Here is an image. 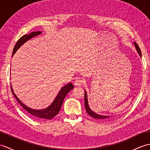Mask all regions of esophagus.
<instances>
[{
  "label": "esophagus",
  "instance_id": "obj_1",
  "mask_svg": "<svg viewBox=\"0 0 150 150\" xmlns=\"http://www.w3.org/2000/svg\"><path fill=\"white\" fill-rule=\"evenodd\" d=\"M83 84V80H82L81 78H77L74 81V84L75 86H81Z\"/></svg>",
  "mask_w": 150,
  "mask_h": 150
}]
</instances>
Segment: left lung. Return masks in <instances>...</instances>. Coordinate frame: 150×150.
Here are the masks:
<instances>
[{
  "mask_svg": "<svg viewBox=\"0 0 150 150\" xmlns=\"http://www.w3.org/2000/svg\"><path fill=\"white\" fill-rule=\"evenodd\" d=\"M134 45L135 46V48L137 51V52L139 53L140 57H141V49H140L139 46H138V44H137L136 42H134ZM84 105H85V108H86V110L87 113L90 115L91 117H92L93 118L95 119H98V120H103V121H107L109 120L110 118L111 117V116H106V115H101L99 114H97L96 113L93 112V111H92L90 106H89L88 105V97H87V93H86V91H84Z\"/></svg>",
  "mask_w": 150,
  "mask_h": 150,
  "instance_id": "obj_1",
  "label": "left lung"
}]
</instances>
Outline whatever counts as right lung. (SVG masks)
Listing matches in <instances>:
<instances>
[{
    "instance_id": "add662e5",
    "label": "right lung",
    "mask_w": 150,
    "mask_h": 150,
    "mask_svg": "<svg viewBox=\"0 0 150 150\" xmlns=\"http://www.w3.org/2000/svg\"><path fill=\"white\" fill-rule=\"evenodd\" d=\"M41 33H42L41 31H33V32H31L30 34L24 35L21 37L15 45L13 50L12 57L14 55L15 53L17 52V50L22 45V44H24L26 41L30 40L32 37L39 35H40ZM73 88H74V86H73V85L72 84V83H71V82L65 85L64 86L61 88V90H60L59 93L57 95L55 100H53L52 104H51L50 106H48L47 108H45V109L44 110H37L31 109V108L26 106V105H24L23 103H22V102L18 99V97H17V95L15 94L11 85V90L13 94L14 95V97H15L16 99L17 100V101L18 102V103L20 104L21 106L25 110L28 111L30 114L32 115L34 117L37 118V119H49V120L53 119L54 117L56 116L59 113L60 108L62 107L63 101H64V99L66 95L70 90H71Z\"/></svg>"
}]
</instances>
